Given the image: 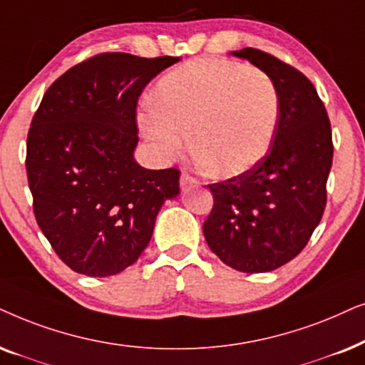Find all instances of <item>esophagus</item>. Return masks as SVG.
<instances>
[{
	"mask_svg": "<svg viewBox=\"0 0 365 365\" xmlns=\"http://www.w3.org/2000/svg\"><path fill=\"white\" fill-rule=\"evenodd\" d=\"M197 185H198L197 178H193L192 175H188L187 172L182 173V177H180V187H182V190H188V188L197 187Z\"/></svg>",
	"mask_w": 365,
	"mask_h": 365,
	"instance_id": "obj_1",
	"label": "esophagus"
}]
</instances>
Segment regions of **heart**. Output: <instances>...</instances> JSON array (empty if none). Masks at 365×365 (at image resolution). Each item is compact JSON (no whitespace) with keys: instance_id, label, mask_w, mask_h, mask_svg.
<instances>
[{"instance_id":"obj_1","label":"heart","mask_w":365,"mask_h":365,"mask_svg":"<svg viewBox=\"0 0 365 365\" xmlns=\"http://www.w3.org/2000/svg\"><path fill=\"white\" fill-rule=\"evenodd\" d=\"M152 103L138 115V128L158 157H178L193 132V153L215 177L254 168L269 152L280 115L274 80L260 68L223 58L170 70Z\"/></svg>"}]
</instances>
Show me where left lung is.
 <instances>
[{
  "instance_id": "8db88e82",
  "label": "left lung",
  "mask_w": 365,
  "mask_h": 365,
  "mask_svg": "<svg viewBox=\"0 0 365 365\" xmlns=\"http://www.w3.org/2000/svg\"><path fill=\"white\" fill-rule=\"evenodd\" d=\"M230 55L274 80L279 125L269 153L254 168L208 185L213 208L203 235L223 264L260 274L297 257L319 225L332 167V130L317 90L299 70L254 48Z\"/></svg>"
}]
</instances>
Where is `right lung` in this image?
Here are the masks:
<instances>
[{
  "label": "right lung",
  "instance_id": "1",
  "mask_svg": "<svg viewBox=\"0 0 365 365\" xmlns=\"http://www.w3.org/2000/svg\"><path fill=\"white\" fill-rule=\"evenodd\" d=\"M180 61L103 53L73 66L43 96L26 142L33 210L71 270L108 277L138 260L180 172L137 163V101Z\"/></svg>",
  "mask_w": 365,
  "mask_h": 365
}]
</instances>
